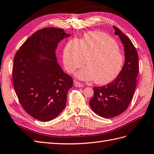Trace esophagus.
I'll return each instance as SVG.
<instances>
[{"mask_svg": "<svg viewBox=\"0 0 154 154\" xmlns=\"http://www.w3.org/2000/svg\"><path fill=\"white\" fill-rule=\"evenodd\" d=\"M74 85H75V86H77V87H82L83 86V85L81 84V82H78V81H75L74 82Z\"/></svg>", "mask_w": 154, "mask_h": 154, "instance_id": "34e87169", "label": "esophagus"}]
</instances>
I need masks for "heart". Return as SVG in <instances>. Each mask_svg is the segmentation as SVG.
<instances>
[{
	"label": "heart",
	"instance_id": "b5f03b06",
	"mask_svg": "<svg viewBox=\"0 0 154 154\" xmlns=\"http://www.w3.org/2000/svg\"><path fill=\"white\" fill-rule=\"evenodd\" d=\"M88 66L77 73L82 80L104 85L119 76L125 63V57L116 41L105 33L91 32L82 40L73 39L65 46L64 66L72 73L86 64Z\"/></svg>",
	"mask_w": 154,
	"mask_h": 154
}]
</instances>
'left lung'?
Returning a JSON list of instances; mask_svg holds the SVG:
<instances>
[{
    "label": "left lung",
    "mask_w": 154,
    "mask_h": 154,
    "mask_svg": "<svg viewBox=\"0 0 154 154\" xmlns=\"http://www.w3.org/2000/svg\"><path fill=\"white\" fill-rule=\"evenodd\" d=\"M113 28L124 45V66L112 82L103 86L94 87V95L90 100L92 110L104 118L116 117L128 108L135 91L139 68L137 51L133 43L116 26H113Z\"/></svg>",
    "instance_id": "obj_1"
}]
</instances>
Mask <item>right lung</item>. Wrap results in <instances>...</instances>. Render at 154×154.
<instances>
[{
    "instance_id": "obj_1",
    "label": "right lung",
    "mask_w": 154,
    "mask_h": 154,
    "mask_svg": "<svg viewBox=\"0 0 154 154\" xmlns=\"http://www.w3.org/2000/svg\"><path fill=\"white\" fill-rule=\"evenodd\" d=\"M69 35L63 29L45 28L35 32L17 51L12 77L17 97L29 116L41 121L55 118L66 104L73 79L57 62V44ZM48 60H41L38 56Z\"/></svg>"
}]
</instances>
